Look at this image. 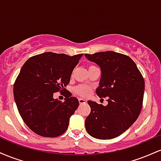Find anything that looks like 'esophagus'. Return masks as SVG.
Segmentation results:
<instances>
[{"instance_id":"1","label":"esophagus","mask_w":161,"mask_h":161,"mask_svg":"<svg viewBox=\"0 0 161 161\" xmlns=\"http://www.w3.org/2000/svg\"><path fill=\"white\" fill-rule=\"evenodd\" d=\"M79 104H86V100L82 99V98H79Z\"/></svg>"}]
</instances>
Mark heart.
Instances as JSON below:
<instances>
[{"mask_svg": "<svg viewBox=\"0 0 161 161\" xmlns=\"http://www.w3.org/2000/svg\"><path fill=\"white\" fill-rule=\"evenodd\" d=\"M92 66H90L88 68L92 67ZM74 91L75 92V94H77L78 95L81 96V97H86V96L89 95L90 91H91V88L87 86L80 85V86L75 87Z\"/></svg>", "mask_w": 161, "mask_h": 161, "instance_id": "heart-1", "label": "heart"}]
</instances>
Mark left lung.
<instances>
[{"instance_id": "1", "label": "left lung", "mask_w": 161, "mask_h": 161, "mask_svg": "<svg viewBox=\"0 0 161 161\" xmlns=\"http://www.w3.org/2000/svg\"><path fill=\"white\" fill-rule=\"evenodd\" d=\"M85 56L101 67L96 94L107 97V106L88 101L91 113L86 119L88 133L97 139L120 136L138 119L143 103L145 80L130 57L114 51Z\"/></svg>"}]
</instances>
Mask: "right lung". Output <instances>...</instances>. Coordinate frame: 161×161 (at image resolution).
<instances>
[{
  "label": "right lung",
  "mask_w": 161,
  "mask_h": 161,
  "mask_svg": "<svg viewBox=\"0 0 161 161\" xmlns=\"http://www.w3.org/2000/svg\"><path fill=\"white\" fill-rule=\"evenodd\" d=\"M82 56L45 52L30 57L21 68L14 99L24 123L38 136L57 137L67 129L79 101L65 87ZM57 91L64 92V103L53 98Z\"/></svg>",
  "instance_id": "1"
}]
</instances>
